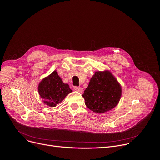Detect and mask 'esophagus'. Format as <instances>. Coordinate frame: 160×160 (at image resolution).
Instances as JSON below:
<instances>
[{
    "label": "esophagus",
    "mask_w": 160,
    "mask_h": 160,
    "mask_svg": "<svg viewBox=\"0 0 160 160\" xmlns=\"http://www.w3.org/2000/svg\"><path fill=\"white\" fill-rule=\"evenodd\" d=\"M74 89H75V90L78 91V92H80V93L83 92V88H82V87H77V86H75V87H74Z\"/></svg>",
    "instance_id": "obj_1"
}]
</instances>
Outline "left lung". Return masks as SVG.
<instances>
[{
  "label": "left lung",
  "mask_w": 160,
  "mask_h": 160,
  "mask_svg": "<svg viewBox=\"0 0 160 160\" xmlns=\"http://www.w3.org/2000/svg\"><path fill=\"white\" fill-rule=\"evenodd\" d=\"M121 96V85L108 70L96 72L82 95L87 107L97 113H103L115 108Z\"/></svg>",
  "instance_id": "obj_1"
}]
</instances>
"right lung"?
I'll use <instances>...</instances> for the list:
<instances>
[{
  "label": "right lung",
  "instance_id": "1",
  "mask_svg": "<svg viewBox=\"0 0 160 160\" xmlns=\"http://www.w3.org/2000/svg\"><path fill=\"white\" fill-rule=\"evenodd\" d=\"M38 90L43 102L51 107L56 106L72 92L68 84L63 83L56 71H54L40 82Z\"/></svg>",
  "mask_w": 160,
  "mask_h": 160
}]
</instances>
